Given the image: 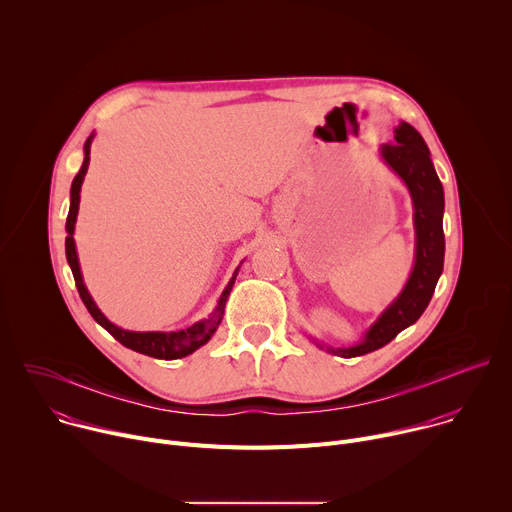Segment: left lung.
I'll list each match as a JSON object with an SVG mask.
<instances>
[{"mask_svg": "<svg viewBox=\"0 0 512 512\" xmlns=\"http://www.w3.org/2000/svg\"><path fill=\"white\" fill-rule=\"evenodd\" d=\"M379 154L411 194L415 261L401 294L381 312L358 344L334 348L314 340L316 346L342 358L373 352L415 324L425 312L444 271V186L435 174L423 137L409 123H399L395 127V141L381 145Z\"/></svg>", "mask_w": 512, "mask_h": 512, "instance_id": "left-lung-1", "label": "left lung"}]
</instances>
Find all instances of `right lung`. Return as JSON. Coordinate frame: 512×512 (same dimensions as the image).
I'll use <instances>...</instances> for the list:
<instances>
[{
	"mask_svg": "<svg viewBox=\"0 0 512 512\" xmlns=\"http://www.w3.org/2000/svg\"><path fill=\"white\" fill-rule=\"evenodd\" d=\"M93 137H95V131L85 141V160H83V166H81L79 174L75 176V180H72V186H70V208H68V216H66V241H64L66 261L70 265L72 275H75L79 296H81L83 304L87 306L89 314L95 318V322L101 324L123 346L131 348L135 352H141V354L162 358V360H174V358L188 356L194 350H198L200 346H204L212 338V334L216 332L218 324H221L223 314H225V304H227V298H229L231 289L235 285L239 267L235 269L233 277L229 279L227 287L223 289V294H221V298H218L214 312L206 320H200V322L188 326L186 330H178V332H133V330H123V328L115 326L111 320H107V316L99 310V306L91 298L89 289H87V285L83 281V273H81V265H79V255H77V243H75V225H77L79 202H81V186H83V180H85V174H87L89 162H91V143H93Z\"/></svg>",
	"mask_w": 512,
	"mask_h": 512,
	"instance_id": "add662e5",
	"label": "right lung"
}]
</instances>
